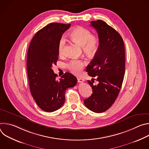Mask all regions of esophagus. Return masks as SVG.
Listing matches in <instances>:
<instances>
[{
	"mask_svg": "<svg viewBox=\"0 0 149 149\" xmlns=\"http://www.w3.org/2000/svg\"><path fill=\"white\" fill-rule=\"evenodd\" d=\"M77 80H78V82H82L83 81H84V79L81 77H78Z\"/></svg>",
	"mask_w": 149,
	"mask_h": 149,
	"instance_id": "obj_1",
	"label": "esophagus"
}]
</instances>
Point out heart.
Wrapping results in <instances>:
<instances>
[{
    "instance_id": "1",
    "label": "heart",
    "mask_w": 149,
    "mask_h": 149,
    "mask_svg": "<svg viewBox=\"0 0 149 149\" xmlns=\"http://www.w3.org/2000/svg\"><path fill=\"white\" fill-rule=\"evenodd\" d=\"M70 36L76 42L82 45L83 50L86 53L92 55L95 53L100 45V39L97 35H91V31L82 26H78L74 29L70 33ZM66 40L64 37H62L58 43V53L59 55H63L65 53ZM86 61L73 59L68 63V69L74 74L80 72Z\"/></svg>"
}]
</instances>
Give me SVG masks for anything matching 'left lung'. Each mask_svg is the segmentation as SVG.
I'll return each instance as SVG.
<instances>
[{"instance_id": "left-lung-1", "label": "left lung", "mask_w": 149, "mask_h": 149, "mask_svg": "<svg viewBox=\"0 0 149 149\" xmlns=\"http://www.w3.org/2000/svg\"><path fill=\"white\" fill-rule=\"evenodd\" d=\"M100 39V45L87 67L93 94L84 102L90 110L100 113L110 109L117 99L125 72L124 44L121 35L103 20L91 22ZM94 80L97 81L93 84Z\"/></svg>"}]
</instances>
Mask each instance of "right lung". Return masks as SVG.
Returning a JSON list of instances; mask_svg holds the SVG:
<instances>
[{
    "label": "right lung",
    "instance_id": "add662e5",
    "mask_svg": "<svg viewBox=\"0 0 149 149\" xmlns=\"http://www.w3.org/2000/svg\"><path fill=\"white\" fill-rule=\"evenodd\" d=\"M71 24L52 23L38 31L33 37L27 55V72L31 93L38 107L46 112L61 108L65 93L74 87L77 78L66 72L56 79L52 67L58 59V43Z\"/></svg>",
    "mask_w": 149,
    "mask_h": 149
}]
</instances>
